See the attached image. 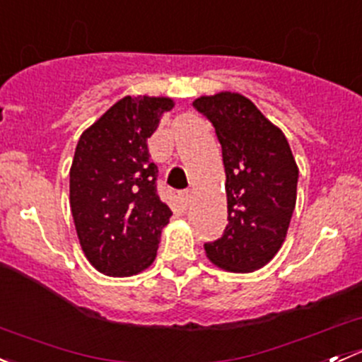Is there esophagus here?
<instances>
[{"label":"esophagus","instance_id":"1","mask_svg":"<svg viewBox=\"0 0 362 362\" xmlns=\"http://www.w3.org/2000/svg\"><path fill=\"white\" fill-rule=\"evenodd\" d=\"M180 203H182V206H184V208L191 206V203H192V192H191V191L180 192Z\"/></svg>","mask_w":362,"mask_h":362}]
</instances>
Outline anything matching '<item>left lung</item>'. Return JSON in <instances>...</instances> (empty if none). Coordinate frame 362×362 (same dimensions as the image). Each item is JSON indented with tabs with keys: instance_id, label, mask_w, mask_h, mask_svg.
I'll use <instances>...</instances> for the list:
<instances>
[{
	"instance_id": "obj_1",
	"label": "left lung",
	"mask_w": 362,
	"mask_h": 362,
	"mask_svg": "<svg viewBox=\"0 0 362 362\" xmlns=\"http://www.w3.org/2000/svg\"><path fill=\"white\" fill-rule=\"evenodd\" d=\"M192 105L214 124L226 170L229 224L222 238L204 243L206 257L226 272H255L280 250L296 206L299 170L289 141L238 93Z\"/></svg>"
}]
</instances>
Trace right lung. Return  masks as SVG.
Returning <instances> with one entry per match:
<instances>
[{"label":"right lung","mask_w":362,"mask_h":362,"mask_svg":"<svg viewBox=\"0 0 362 362\" xmlns=\"http://www.w3.org/2000/svg\"><path fill=\"white\" fill-rule=\"evenodd\" d=\"M171 98L124 96L87 127L69 168V206L87 261L108 276H133L154 262L171 210L158 196L147 140Z\"/></svg>","instance_id":"right-lung-1"}]
</instances>
